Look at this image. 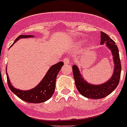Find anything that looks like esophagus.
<instances>
[{"label": "esophagus", "mask_w": 127, "mask_h": 127, "mask_svg": "<svg viewBox=\"0 0 127 127\" xmlns=\"http://www.w3.org/2000/svg\"><path fill=\"white\" fill-rule=\"evenodd\" d=\"M70 59L69 58H64V60H63V62H64V63L65 64H68L70 63Z\"/></svg>", "instance_id": "obj_1"}]
</instances>
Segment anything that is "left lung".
Returning a JSON list of instances; mask_svg holds the SVG:
<instances>
[{
    "mask_svg": "<svg viewBox=\"0 0 127 127\" xmlns=\"http://www.w3.org/2000/svg\"><path fill=\"white\" fill-rule=\"evenodd\" d=\"M100 44H105L109 48L114 60V72L112 77L107 81L99 85H93L88 83L81 76L78 66L73 65L72 70L76 88L81 95L88 98L100 99L106 97L112 93L117 87L120 80L121 65L119 59V49L112 38L103 32H100Z\"/></svg>",
    "mask_w": 127,
    "mask_h": 127,
    "instance_id": "left-lung-1",
    "label": "left lung"
}]
</instances>
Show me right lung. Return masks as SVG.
<instances>
[{
  "label": "right lung",
  "instance_id": "right-lung-1",
  "mask_svg": "<svg viewBox=\"0 0 127 127\" xmlns=\"http://www.w3.org/2000/svg\"><path fill=\"white\" fill-rule=\"evenodd\" d=\"M32 37H34L33 35H20L15 39L13 44H15V42L21 38H28ZM63 65V63L61 61L51 66L42 81L36 87L30 90L26 91L20 90L13 87L12 83H10L6 69L8 87L15 95L23 101L29 103H41L46 102L47 100H49L54 93L57 76Z\"/></svg>",
  "mask_w": 127,
  "mask_h": 127
}]
</instances>
